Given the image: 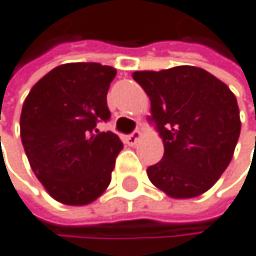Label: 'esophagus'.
I'll list each match as a JSON object with an SVG mask.
<instances>
[{
    "mask_svg": "<svg viewBox=\"0 0 256 256\" xmlns=\"http://www.w3.org/2000/svg\"><path fill=\"white\" fill-rule=\"evenodd\" d=\"M140 138H142V132H140L139 130H136V131H132L131 134L125 136V142H126L128 145H136V144L139 142Z\"/></svg>",
    "mask_w": 256,
    "mask_h": 256,
    "instance_id": "obj_1",
    "label": "esophagus"
}]
</instances>
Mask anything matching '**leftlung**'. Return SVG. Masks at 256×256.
I'll return each instance as SVG.
<instances>
[{"label":"left lung","mask_w":256,"mask_h":256,"mask_svg":"<svg viewBox=\"0 0 256 256\" xmlns=\"http://www.w3.org/2000/svg\"><path fill=\"white\" fill-rule=\"evenodd\" d=\"M132 78L150 98L148 120L164 144L162 160L147 169L150 182L172 198L206 192L228 167L240 139L236 96L192 66L134 72Z\"/></svg>","instance_id":"obj_1"}]
</instances>
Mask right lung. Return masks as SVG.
I'll use <instances>...</instances> for the list:
<instances>
[{"mask_svg":"<svg viewBox=\"0 0 256 256\" xmlns=\"http://www.w3.org/2000/svg\"><path fill=\"white\" fill-rule=\"evenodd\" d=\"M117 70L96 62L64 64L40 80L23 103L20 136L31 169L64 205H87L111 183L124 144L96 128L111 118L106 95Z\"/></svg>","mask_w":256,"mask_h":256,"instance_id":"1","label":"right lung"}]
</instances>
